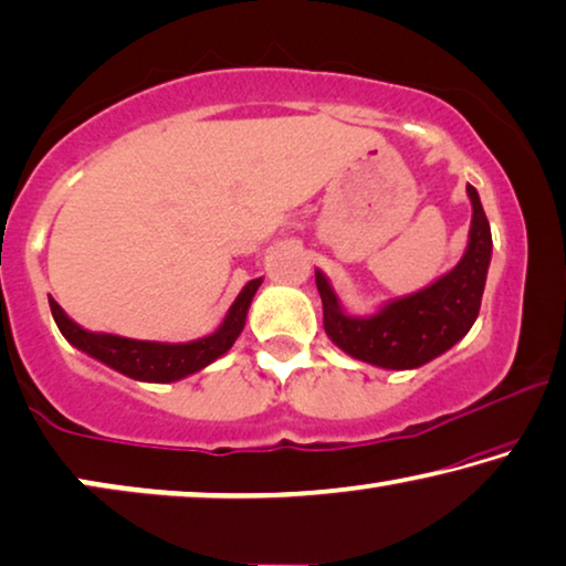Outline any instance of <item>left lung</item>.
<instances>
[{
	"instance_id": "obj_1",
	"label": "left lung",
	"mask_w": 566,
	"mask_h": 566,
	"mask_svg": "<svg viewBox=\"0 0 566 566\" xmlns=\"http://www.w3.org/2000/svg\"><path fill=\"white\" fill-rule=\"evenodd\" d=\"M467 196L472 201V224L460 263L426 289L382 303L370 316H352L329 277L316 270L324 332L342 352L385 370H413L444 355L472 329L485 291L493 237L474 186H467Z\"/></svg>"
}]
</instances>
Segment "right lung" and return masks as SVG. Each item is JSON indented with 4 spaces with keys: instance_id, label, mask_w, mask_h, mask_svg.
<instances>
[{
    "instance_id": "1",
    "label": "right lung",
    "mask_w": 566,
    "mask_h": 566,
    "mask_svg": "<svg viewBox=\"0 0 566 566\" xmlns=\"http://www.w3.org/2000/svg\"><path fill=\"white\" fill-rule=\"evenodd\" d=\"M263 283V277H255L240 291V296L234 298L229 306L224 322L217 326L214 332L207 337L193 339V342H143V339H127L117 337V334H104V332H88L84 326H78L65 311L51 301V311L55 324L65 339L73 347L86 352L88 357L99 359L106 367L117 370L127 378L140 380V382H176L184 380L188 375L203 370V367L214 363L222 355L232 349V344L240 337L248 322L250 303L255 298V293Z\"/></svg>"
}]
</instances>
